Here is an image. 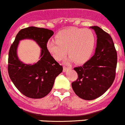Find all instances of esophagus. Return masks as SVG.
<instances>
[{"label":"esophagus","instance_id":"34e87169","mask_svg":"<svg viewBox=\"0 0 125 125\" xmlns=\"http://www.w3.org/2000/svg\"><path fill=\"white\" fill-rule=\"evenodd\" d=\"M70 68V67L63 66V72H66V71H68V69H69Z\"/></svg>","mask_w":125,"mask_h":125}]
</instances>
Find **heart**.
I'll list each match as a JSON object with an SVG mask.
<instances>
[{
	"instance_id": "b5f03b06",
	"label": "heart",
	"mask_w": 125,
	"mask_h": 125,
	"mask_svg": "<svg viewBox=\"0 0 125 125\" xmlns=\"http://www.w3.org/2000/svg\"><path fill=\"white\" fill-rule=\"evenodd\" d=\"M55 40L47 44L50 53L56 60H62L66 56L67 50L69 61L83 63L91 56L94 48L95 39L90 30L71 27L59 31Z\"/></svg>"
}]
</instances>
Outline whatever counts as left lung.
Listing matches in <instances>:
<instances>
[{
	"instance_id": "1",
	"label": "left lung",
	"mask_w": 125,
	"mask_h": 125,
	"mask_svg": "<svg viewBox=\"0 0 125 125\" xmlns=\"http://www.w3.org/2000/svg\"><path fill=\"white\" fill-rule=\"evenodd\" d=\"M97 36L94 56L81 66L73 68L78 78L72 83L75 94L84 100H93L111 87L115 75L117 56L111 36L98 26H92Z\"/></svg>"
}]
</instances>
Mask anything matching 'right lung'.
<instances>
[{
    "instance_id": "add662e5",
    "label": "right lung",
    "mask_w": 125,
    "mask_h": 125,
    "mask_svg": "<svg viewBox=\"0 0 125 125\" xmlns=\"http://www.w3.org/2000/svg\"><path fill=\"white\" fill-rule=\"evenodd\" d=\"M54 32L47 29L29 27L19 31L10 47L8 73L17 89L26 96L33 99L45 97L52 90L55 79L62 72L63 67L52 57L47 48ZM31 39L42 48L40 60L33 64H26L19 60L17 48L19 41Z\"/></svg>"
}]
</instances>
